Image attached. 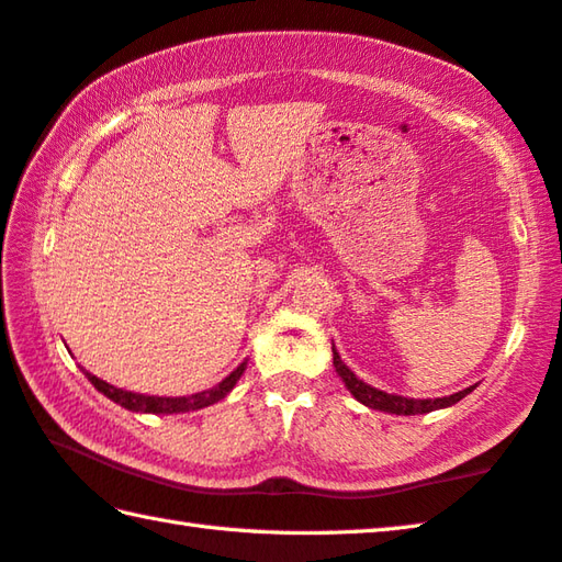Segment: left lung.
<instances>
[{"instance_id": "left-lung-1", "label": "left lung", "mask_w": 562, "mask_h": 562, "mask_svg": "<svg viewBox=\"0 0 562 562\" xmlns=\"http://www.w3.org/2000/svg\"><path fill=\"white\" fill-rule=\"evenodd\" d=\"M331 351H334V369L344 379L346 387H349L356 401L373 407V411H383V413H393V415H423V413L437 411V407H450L457 401H462L467 393L474 391V385H472V387H467V391H459V393L447 395V397H432V401H415V397L391 395V393H383V391H379V387H373V385L356 379V373L341 361V356L336 353L334 346H331Z\"/></svg>"}]
</instances>
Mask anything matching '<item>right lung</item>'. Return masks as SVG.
Segmentation results:
<instances>
[{
  "label": "right lung",
  "mask_w": 562,
  "mask_h": 562,
  "mask_svg": "<svg viewBox=\"0 0 562 562\" xmlns=\"http://www.w3.org/2000/svg\"><path fill=\"white\" fill-rule=\"evenodd\" d=\"M243 371H246V363H240L238 369L233 371L226 381H221L216 387H209V391L189 395V397H157V395L122 391V387L100 381L93 373H88V371H83V373L88 375V381L93 383L100 393H105L110 401H115L117 405L127 407V411H132V413H189V411H199V407L218 403L221 397H226L233 391V385L238 383Z\"/></svg>",
  "instance_id": "1"
}]
</instances>
